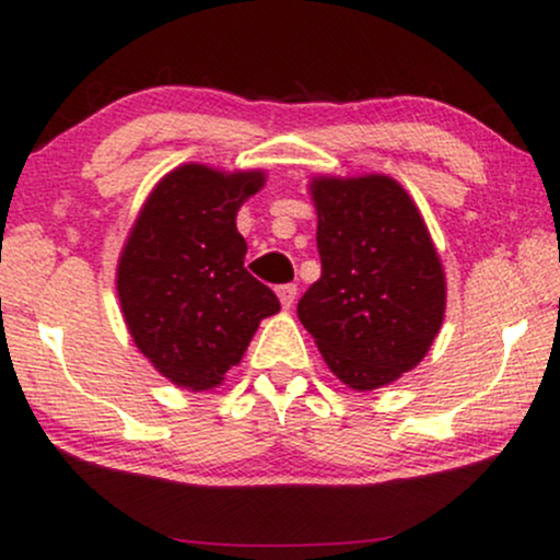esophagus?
<instances>
[{
	"mask_svg": "<svg viewBox=\"0 0 560 560\" xmlns=\"http://www.w3.org/2000/svg\"><path fill=\"white\" fill-rule=\"evenodd\" d=\"M276 294H279V300H281V305L287 307H292L294 305V298H298V287L294 284H281L279 289H276Z\"/></svg>",
	"mask_w": 560,
	"mask_h": 560,
	"instance_id": "esophagus-1",
	"label": "esophagus"
}]
</instances>
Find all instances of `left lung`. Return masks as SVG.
I'll return each instance as SVG.
<instances>
[{"mask_svg":"<svg viewBox=\"0 0 560 560\" xmlns=\"http://www.w3.org/2000/svg\"><path fill=\"white\" fill-rule=\"evenodd\" d=\"M320 279L298 316L329 369L376 389L416 369L445 316V273L413 199L389 176L316 178Z\"/></svg>","mask_w":560,"mask_h":560,"instance_id":"obj_1","label":"left lung"}]
</instances>
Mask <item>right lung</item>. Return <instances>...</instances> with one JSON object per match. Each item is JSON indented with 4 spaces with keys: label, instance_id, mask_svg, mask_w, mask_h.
Returning <instances> with one entry per match:
<instances>
[{
    "label": "right lung",
    "instance_id": "1",
    "mask_svg": "<svg viewBox=\"0 0 560 560\" xmlns=\"http://www.w3.org/2000/svg\"><path fill=\"white\" fill-rule=\"evenodd\" d=\"M260 171L182 165L152 189L118 262V298L133 342L178 387L210 389L242 361L279 298L244 268L236 210Z\"/></svg>",
    "mask_w": 560,
    "mask_h": 560
}]
</instances>
